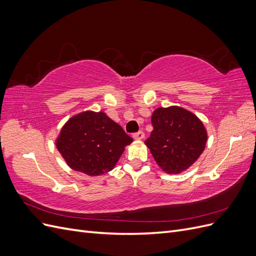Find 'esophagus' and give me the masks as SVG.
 <instances>
[{
    "instance_id": "34e87169",
    "label": "esophagus",
    "mask_w": 256,
    "mask_h": 256,
    "mask_svg": "<svg viewBox=\"0 0 256 256\" xmlns=\"http://www.w3.org/2000/svg\"><path fill=\"white\" fill-rule=\"evenodd\" d=\"M144 132L143 131H138V132H136V134H132V136H134V138H136V140H142V138H144Z\"/></svg>"
}]
</instances>
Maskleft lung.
<instances>
[{
	"label": "left lung",
	"mask_w": 256,
	"mask_h": 256,
	"mask_svg": "<svg viewBox=\"0 0 256 256\" xmlns=\"http://www.w3.org/2000/svg\"><path fill=\"white\" fill-rule=\"evenodd\" d=\"M152 125L154 129L145 144L158 166L168 174L190 168L205 150L207 132L203 122L182 108L156 109Z\"/></svg>",
	"instance_id": "1"
}]
</instances>
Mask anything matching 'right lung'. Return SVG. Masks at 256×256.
I'll return each instance as SVG.
<instances>
[{"label": "right lung", "mask_w": 256, "mask_h": 256, "mask_svg": "<svg viewBox=\"0 0 256 256\" xmlns=\"http://www.w3.org/2000/svg\"><path fill=\"white\" fill-rule=\"evenodd\" d=\"M132 138L104 112H82L69 120L56 147L74 171L98 176L113 170Z\"/></svg>", "instance_id": "1"}]
</instances>
